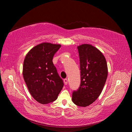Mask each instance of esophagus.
Segmentation results:
<instances>
[{
    "label": "esophagus",
    "mask_w": 132,
    "mask_h": 132,
    "mask_svg": "<svg viewBox=\"0 0 132 132\" xmlns=\"http://www.w3.org/2000/svg\"><path fill=\"white\" fill-rule=\"evenodd\" d=\"M64 83L65 85H67V84H68V80H67V79H64Z\"/></svg>",
    "instance_id": "34e87169"
}]
</instances>
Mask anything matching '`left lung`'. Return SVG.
Wrapping results in <instances>:
<instances>
[{
  "label": "left lung",
  "instance_id": "obj_1",
  "mask_svg": "<svg viewBox=\"0 0 132 132\" xmlns=\"http://www.w3.org/2000/svg\"><path fill=\"white\" fill-rule=\"evenodd\" d=\"M80 58L81 83L72 95V101L80 107L88 106L96 100L105 84L108 75L104 55L89 44L77 47Z\"/></svg>",
  "mask_w": 132,
  "mask_h": 132
}]
</instances>
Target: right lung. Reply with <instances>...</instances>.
<instances>
[{
  "label": "right lung",
  "instance_id": "obj_1",
  "mask_svg": "<svg viewBox=\"0 0 132 132\" xmlns=\"http://www.w3.org/2000/svg\"><path fill=\"white\" fill-rule=\"evenodd\" d=\"M61 45L44 42L33 47L23 61L22 74L32 96L41 104L55 101L64 84L53 63Z\"/></svg>",
  "mask_w": 132,
  "mask_h": 132
}]
</instances>
